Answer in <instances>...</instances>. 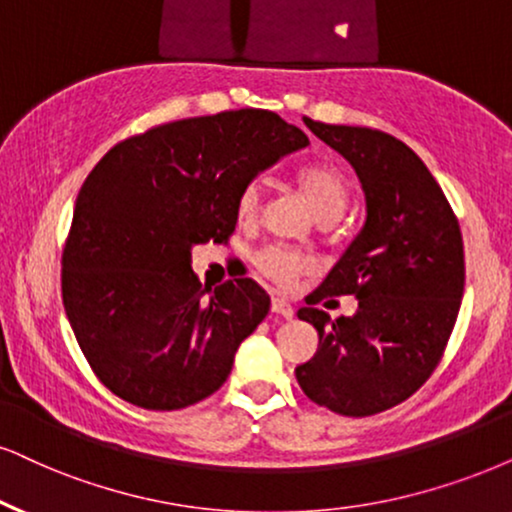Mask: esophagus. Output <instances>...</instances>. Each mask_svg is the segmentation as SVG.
I'll list each match as a JSON object with an SVG mask.
<instances>
[{
  "label": "esophagus",
  "mask_w": 512,
  "mask_h": 512,
  "mask_svg": "<svg viewBox=\"0 0 512 512\" xmlns=\"http://www.w3.org/2000/svg\"><path fill=\"white\" fill-rule=\"evenodd\" d=\"M271 312L283 316V319H293L295 316L293 304H290L286 297H274V300H271Z\"/></svg>",
  "instance_id": "esophagus-1"
}]
</instances>
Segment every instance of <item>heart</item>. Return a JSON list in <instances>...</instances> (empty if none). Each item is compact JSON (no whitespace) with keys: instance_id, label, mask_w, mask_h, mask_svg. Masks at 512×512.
Here are the masks:
<instances>
[{"instance_id":"b5f03b06","label":"heart","mask_w":512,"mask_h":512,"mask_svg":"<svg viewBox=\"0 0 512 512\" xmlns=\"http://www.w3.org/2000/svg\"><path fill=\"white\" fill-rule=\"evenodd\" d=\"M300 189L307 198L309 208L314 210V215L319 217L323 212H340L345 210L347 203V186L345 179L340 177L338 170L328 165H312L307 170L300 172ZM262 205V189L257 181L245 184L236 200V215L241 222H255L260 215ZM255 267L262 276L271 278L278 286H290L295 283L297 276L307 274L312 269V262L300 252L281 248V245H269L262 248L255 255Z\"/></svg>"}]
</instances>
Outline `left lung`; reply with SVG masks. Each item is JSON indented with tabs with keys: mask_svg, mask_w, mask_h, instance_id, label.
Returning <instances> with one entry per match:
<instances>
[{
	"mask_svg": "<svg viewBox=\"0 0 512 512\" xmlns=\"http://www.w3.org/2000/svg\"><path fill=\"white\" fill-rule=\"evenodd\" d=\"M354 167L366 222L297 316L319 349L295 368L302 392L340 416H373L418 390L442 359L465 286L463 238L449 200L404 141L368 127L304 120ZM354 294L333 322L312 303Z\"/></svg>",
	"mask_w": 512,
	"mask_h": 512,
	"instance_id": "8db88e82",
	"label": "left lung"
}]
</instances>
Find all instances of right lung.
Here are the masks:
<instances>
[{
	"mask_svg": "<svg viewBox=\"0 0 512 512\" xmlns=\"http://www.w3.org/2000/svg\"><path fill=\"white\" fill-rule=\"evenodd\" d=\"M307 146L276 113L243 108L148 129L89 172L61 293L77 345L113 394L177 411L224 385L271 300L252 278L203 286L191 248L234 234L243 186Z\"/></svg>",
	"mask_w": 512,
	"mask_h": 512,
	"instance_id": "obj_1",
	"label": "right lung"
}]
</instances>
